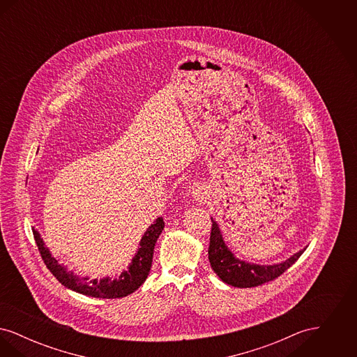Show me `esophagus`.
<instances>
[{"label": "esophagus", "instance_id": "1", "mask_svg": "<svg viewBox=\"0 0 357 357\" xmlns=\"http://www.w3.org/2000/svg\"><path fill=\"white\" fill-rule=\"evenodd\" d=\"M191 195L197 202H204V199L208 197V191H207L206 187L194 186L192 191H191Z\"/></svg>", "mask_w": 357, "mask_h": 357}]
</instances>
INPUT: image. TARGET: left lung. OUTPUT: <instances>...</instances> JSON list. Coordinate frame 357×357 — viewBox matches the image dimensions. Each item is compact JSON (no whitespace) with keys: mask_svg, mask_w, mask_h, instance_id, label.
<instances>
[{"mask_svg":"<svg viewBox=\"0 0 357 357\" xmlns=\"http://www.w3.org/2000/svg\"><path fill=\"white\" fill-rule=\"evenodd\" d=\"M211 221L213 226L208 246V261L211 269L225 284L231 285L234 288H252L272 281L285 271H288L306 250V248H304L298 253L290 255L288 259L273 265L248 262L238 258L237 255L229 249L222 236L218 222L213 217Z\"/></svg>","mask_w":357,"mask_h":357,"instance_id":"obj_1","label":"left lung"}]
</instances>
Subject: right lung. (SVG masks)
<instances>
[{
    "mask_svg": "<svg viewBox=\"0 0 357 357\" xmlns=\"http://www.w3.org/2000/svg\"><path fill=\"white\" fill-rule=\"evenodd\" d=\"M163 229V218L158 217L142 236L131 264L127 266L126 271L116 274L114 278L109 275L102 278H91L88 275L80 277L75 274L73 271H68V266L60 264L59 259L52 255L51 250L45 246L41 234L34 227H32V231L40 255L43 257L47 268L61 285L88 297L120 298L134 293L146 281L153 264V248Z\"/></svg>",
    "mask_w": 357,
    "mask_h": 357,
    "instance_id": "obj_1",
    "label": "right lung"
}]
</instances>
